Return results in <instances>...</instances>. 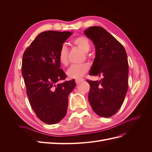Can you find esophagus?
<instances>
[{"mask_svg":"<svg viewBox=\"0 0 152 152\" xmlns=\"http://www.w3.org/2000/svg\"><path fill=\"white\" fill-rule=\"evenodd\" d=\"M84 80L83 79H77L75 80V82H76L77 84H78L81 83V82H82Z\"/></svg>","mask_w":152,"mask_h":152,"instance_id":"1","label":"esophagus"}]
</instances>
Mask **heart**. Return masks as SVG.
<instances>
[{"instance_id": "obj_1", "label": "heart", "mask_w": 152, "mask_h": 152, "mask_svg": "<svg viewBox=\"0 0 152 152\" xmlns=\"http://www.w3.org/2000/svg\"><path fill=\"white\" fill-rule=\"evenodd\" d=\"M73 43L78 48L80 49L85 53H88L91 49V44L87 37L84 36H80L73 40ZM58 60L63 66L68 65V50L65 46H63L58 54ZM89 70V65L87 64L72 65L66 71V75L70 79H79L83 76Z\"/></svg>"}]
</instances>
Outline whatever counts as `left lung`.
I'll return each mask as SVG.
<instances>
[{
	"label": "left lung",
	"instance_id": "8db88e82",
	"mask_svg": "<svg viewBox=\"0 0 152 152\" xmlns=\"http://www.w3.org/2000/svg\"><path fill=\"white\" fill-rule=\"evenodd\" d=\"M96 49L89 75L102 76L99 80H87L90 84L88 100L100 117H110L121 108L128 89L129 65L125 49L111 34L100 26L84 31Z\"/></svg>",
	"mask_w": 152,
	"mask_h": 152
}]
</instances>
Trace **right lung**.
<instances>
[{
    "label": "right lung",
    "instance_id": "obj_1",
    "mask_svg": "<svg viewBox=\"0 0 152 152\" xmlns=\"http://www.w3.org/2000/svg\"><path fill=\"white\" fill-rule=\"evenodd\" d=\"M70 31H45L40 33L24 52L22 75L29 102L43 122L54 124L65 117L68 95L75 87V80L59 83L66 74L60 68L58 54Z\"/></svg>",
    "mask_w": 152,
    "mask_h": 152
}]
</instances>
